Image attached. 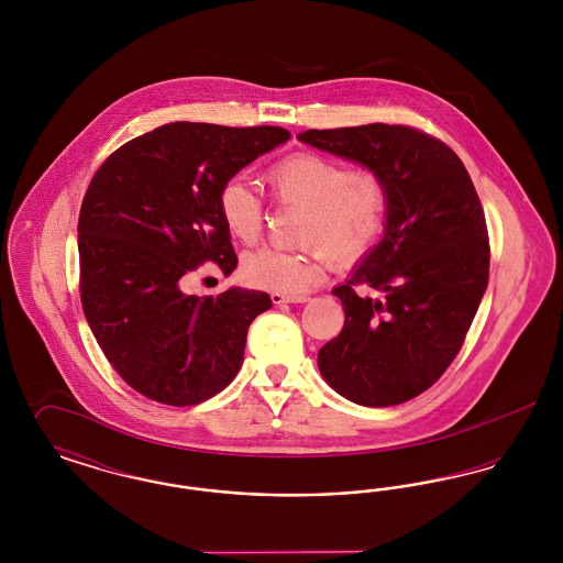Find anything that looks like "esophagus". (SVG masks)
<instances>
[{"label": "esophagus", "instance_id": "esophagus-1", "mask_svg": "<svg viewBox=\"0 0 563 563\" xmlns=\"http://www.w3.org/2000/svg\"><path fill=\"white\" fill-rule=\"evenodd\" d=\"M272 303L276 306H283V303H301V301H308L310 297L308 295H285V294H272Z\"/></svg>", "mask_w": 563, "mask_h": 563}]
</instances>
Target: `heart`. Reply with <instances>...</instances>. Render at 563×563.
Returning <instances> with one entry per match:
<instances>
[{
  "label": "heart",
  "instance_id": "obj_1",
  "mask_svg": "<svg viewBox=\"0 0 563 563\" xmlns=\"http://www.w3.org/2000/svg\"><path fill=\"white\" fill-rule=\"evenodd\" d=\"M264 181L278 207H301L295 241L301 251L260 249L242 260L244 280L274 294L297 295L319 283L327 257L349 266L374 251L384 234L390 191L372 168H349L317 152H295L272 162ZM225 230L242 244L264 234L266 209L241 179L225 181L217 196Z\"/></svg>",
  "mask_w": 563,
  "mask_h": 563
}]
</instances>
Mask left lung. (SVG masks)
Returning a JSON list of instances; mask_svg holds the SVG:
<instances>
[{
	"label": "left lung",
	"instance_id": "8db88e82",
	"mask_svg": "<svg viewBox=\"0 0 563 563\" xmlns=\"http://www.w3.org/2000/svg\"><path fill=\"white\" fill-rule=\"evenodd\" d=\"M299 139L377 170L390 191L384 239L333 289L346 321L319 350V369L352 402L409 401L452 365L487 289L482 200L454 150L420 129L365 124Z\"/></svg>",
	"mask_w": 563,
	"mask_h": 563
}]
</instances>
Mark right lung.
Wrapping results in <instances>:
<instances>
[{
  "label": "right lung",
  "instance_id": "obj_1",
  "mask_svg": "<svg viewBox=\"0 0 563 563\" xmlns=\"http://www.w3.org/2000/svg\"><path fill=\"white\" fill-rule=\"evenodd\" d=\"M291 136L280 126L170 122L131 139L99 166L78 219L84 317L111 367L152 401L188 407L241 369L264 291H184L213 262L236 268L217 196L241 168Z\"/></svg>",
  "mask_w": 563,
  "mask_h": 563
}]
</instances>
